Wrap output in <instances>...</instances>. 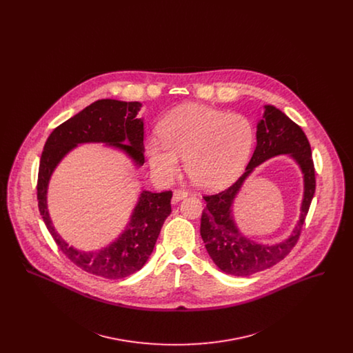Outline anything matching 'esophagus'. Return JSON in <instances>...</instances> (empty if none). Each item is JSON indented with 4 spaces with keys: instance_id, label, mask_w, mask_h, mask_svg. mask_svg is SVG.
Returning a JSON list of instances; mask_svg holds the SVG:
<instances>
[{
    "instance_id": "esophagus-1",
    "label": "esophagus",
    "mask_w": 353,
    "mask_h": 353,
    "mask_svg": "<svg viewBox=\"0 0 353 353\" xmlns=\"http://www.w3.org/2000/svg\"><path fill=\"white\" fill-rule=\"evenodd\" d=\"M186 196H188V192H186V190H184V189H177V190H174V192H173V197H172V201H173V203L181 201V200L185 199Z\"/></svg>"
}]
</instances>
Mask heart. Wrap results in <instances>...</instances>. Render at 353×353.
I'll return each instance as SVG.
<instances>
[{
  "label": "heart",
  "mask_w": 353,
  "mask_h": 353,
  "mask_svg": "<svg viewBox=\"0 0 353 353\" xmlns=\"http://www.w3.org/2000/svg\"><path fill=\"white\" fill-rule=\"evenodd\" d=\"M161 141L151 139L147 153L152 167L165 177L180 169L185 157L189 179L203 189H217L239 176L252 153V121L201 104H185L159 125Z\"/></svg>",
  "instance_id": "heart-1"
}]
</instances>
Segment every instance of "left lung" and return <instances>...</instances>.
I'll return each instance as SVG.
<instances>
[{"label": "left lung", "mask_w": 353, "mask_h": 353, "mask_svg": "<svg viewBox=\"0 0 353 353\" xmlns=\"http://www.w3.org/2000/svg\"><path fill=\"white\" fill-rule=\"evenodd\" d=\"M278 154H290L300 164L305 176V199L303 213L293 234L282 244L266 247L239 233L232 221L231 206L237 190L253 168ZM315 186V167L307 136L281 110L265 105L263 119L256 125V147L246 172L228 189L203 196L206 208L202 212L200 233L213 262L229 275L248 276L285 259L299 241Z\"/></svg>", "instance_id": "obj_1"}]
</instances>
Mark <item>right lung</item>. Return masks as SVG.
Wrapping results in <instances>:
<instances>
[{
  "label": "right lung",
  "mask_w": 353,
  "mask_h": 353,
  "mask_svg": "<svg viewBox=\"0 0 353 353\" xmlns=\"http://www.w3.org/2000/svg\"><path fill=\"white\" fill-rule=\"evenodd\" d=\"M139 101L101 99L58 125L48 137L39 161L37 199L39 213L55 243L78 268L107 279H121L141 269L172 209V190L153 193L144 190L134 208L131 222L118 239L101 252H83L70 248L55 232L48 212V184L62 157L81 143H108L127 152L137 165L144 164V128L136 119ZM127 139L128 145L123 143Z\"/></svg>",
  "instance_id": "obj_1"
}]
</instances>
